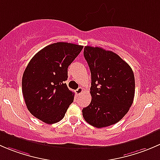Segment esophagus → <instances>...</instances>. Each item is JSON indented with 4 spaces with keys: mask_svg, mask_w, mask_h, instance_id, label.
I'll use <instances>...</instances> for the list:
<instances>
[{
    "mask_svg": "<svg viewBox=\"0 0 160 160\" xmlns=\"http://www.w3.org/2000/svg\"><path fill=\"white\" fill-rule=\"evenodd\" d=\"M75 91H76V93H77V95H80L83 92V89L82 88H79L78 89L76 90Z\"/></svg>",
    "mask_w": 160,
    "mask_h": 160,
    "instance_id": "1",
    "label": "esophagus"
}]
</instances>
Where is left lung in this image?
<instances>
[{
  "label": "left lung",
  "instance_id": "left-lung-1",
  "mask_svg": "<svg viewBox=\"0 0 160 160\" xmlns=\"http://www.w3.org/2000/svg\"><path fill=\"white\" fill-rule=\"evenodd\" d=\"M83 56L91 73V102L82 110L84 120L96 128L118 122L129 111L135 96V77L118 55L85 46Z\"/></svg>",
  "mask_w": 160,
  "mask_h": 160
}]
</instances>
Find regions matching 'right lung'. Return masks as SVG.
Returning <instances> with one entry per match:
<instances>
[{"label":"right lung","instance_id":"right-lung-1","mask_svg":"<svg viewBox=\"0 0 160 160\" xmlns=\"http://www.w3.org/2000/svg\"><path fill=\"white\" fill-rule=\"evenodd\" d=\"M83 46L56 42L40 50L28 62L22 77V93L31 114L46 124L62 120L74 93L67 88L68 67Z\"/></svg>","mask_w":160,"mask_h":160}]
</instances>
